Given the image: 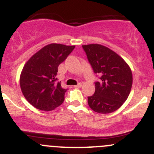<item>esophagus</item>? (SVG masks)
Returning <instances> with one entry per match:
<instances>
[{
	"label": "esophagus",
	"instance_id": "34e87169",
	"mask_svg": "<svg viewBox=\"0 0 154 154\" xmlns=\"http://www.w3.org/2000/svg\"><path fill=\"white\" fill-rule=\"evenodd\" d=\"M82 86V83H78V84L77 85H76V86H74V87L75 88H80V87H81Z\"/></svg>",
	"mask_w": 154,
	"mask_h": 154
}]
</instances>
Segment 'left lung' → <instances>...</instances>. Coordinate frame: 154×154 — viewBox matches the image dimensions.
<instances>
[{
	"instance_id": "8db88e82",
	"label": "left lung",
	"mask_w": 154,
	"mask_h": 154,
	"mask_svg": "<svg viewBox=\"0 0 154 154\" xmlns=\"http://www.w3.org/2000/svg\"><path fill=\"white\" fill-rule=\"evenodd\" d=\"M87 59L99 82L95 93L88 97V104L99 113H110L126 101L132 86V73L129 65L117 53L101 44L83 45Z\"/></svg>"
}]
</instances>
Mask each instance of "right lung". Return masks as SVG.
I'll return each mask as SVG.
<instances>
[{
    "label": "right lung",
    "mask_w": 154,
    "mask_h": 154,
    "mask_svg": "<svg viewBox=\"0 0 154 154\" xmlns=\"http://www.w3.org/2000/svg\"><path fill=\"white\" fill-rule=\"evenodd\" d=\"M75 46L50 44L33 55L20 74L21 90L27 101L38 110L50 111L62 104L67 89L56 83L58 67Z\"/></svg>",
    "instance_id": "1"
}]
</instances>
